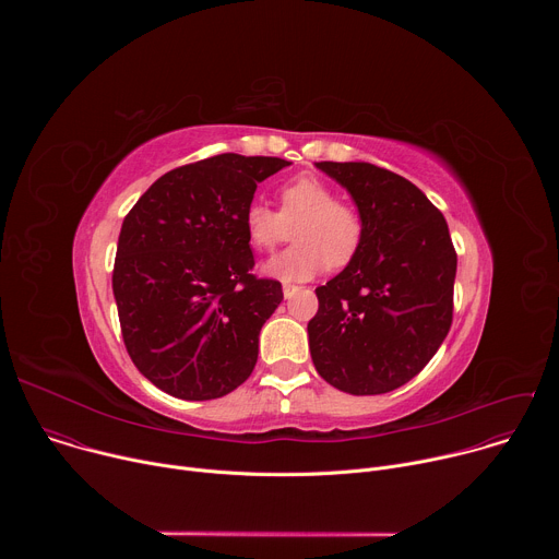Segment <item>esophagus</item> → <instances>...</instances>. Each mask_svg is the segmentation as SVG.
Listing matches in <instances>:
<instances>
[{"instance_id":"34e87169","label":"esophagus","mask_w":559,"mask_h":559,"mask_svg":"<svg viewBox=\"0 0 559 559\" xmlns=\"http://www.w3.org/2000/svg\"><path fill=\"white\" fill-rule=\"evenodd\" d=\"M296 292H298L296 285H283V296H285V298H292Z\"/></svg>"}]
</instances>
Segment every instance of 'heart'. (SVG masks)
I'll return each mask as SVG.
<instances>
[{
  "mask_svg": "<svg viewBox=\"0 0 559 559\" xmlns=\"http://www.w3.org/2000/svg\"><path fill=\"white\" fill-rule=\"evenodd\" d=\"M321 179L302 175L278 190V212L261 201L248 205L243 225L257 250H274L289 238L294 246L263 263V274L278 281H309L325 265H349L362 246V221Z\"/></svg>",
  "mask_w": 559,
  "mask_h": 559,
  "instance_id": "b5f03b06",
  "label": "heart"
}]
</instances>
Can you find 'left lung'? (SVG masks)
<instances>
[{"label": "left lung", "instance_id": "1", "mask_svg": "<svg viewBox=\"0 0 559 559\" xmlns=\"http://www.w3.org/2000/svg\"><path fill=\"white\" fill-rule=\"evenodd\" d=\"M362 221L356 259L316 287L307 325L316 371L354 395L409 382L449 334L457 257L442 212L420 188L371 164H313Z\"/></svg>", "mask_w": 559, "mask_h": 559}]
</instances>
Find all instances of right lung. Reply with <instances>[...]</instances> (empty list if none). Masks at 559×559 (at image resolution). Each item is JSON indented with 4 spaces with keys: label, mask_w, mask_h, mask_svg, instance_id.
<instances>
[{
    "label": "right lung",
    "mask_w": 559,
    "mask_h": 559,
    "mask_svg": "<svg viewBox=\"0 0 559 559\" xmlns=\"http://www.w3.org/2000/svg\"><path fill=\"white\" fill-rule=\"evenodd\" d=\"M289 162L218 154L156 179L121 225L112 292L136 369L181 401L243 384L259 334L283 300L252 276L243 216L257 186Z\"/></svg>",
    "instance_id": "1"
}]
</instances>
